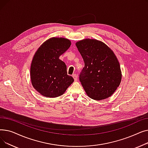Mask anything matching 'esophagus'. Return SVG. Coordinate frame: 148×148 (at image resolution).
Instances as JSON below:
<instances>
[{"instance_id":"1","label":"esophagus","mask_w":148,"mask_h":148,"mask_svg":"<svg viewBox=\"0 0 148 148\" xmlns=\"http://www.w3.org/2000/svg\"><path fill=\"white\" fill-rule=\"evenodd\" d=\"M73 77L74 78V80L75 82H77V79H78V77H77V75H76L75 74H73Z\"/></svg>"}]
</instances>
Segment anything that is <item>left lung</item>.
<instances>
[{
    "label": "left lung",
    "mask_w": 148,
    "mask_h": 148,
    "mask_svg": "<svg viewBox=\"0 0 148 148\" xmlns=\"http://www.w3.org/2000/svg\"><path fill=\"white\" fill-rule=\"evenodd\" d=\"M75 45L84 62L80 81L86 94L97 101L110 97L122 79L115 54L105 43L95 39H84Z\"/></svg>",
    "instance_id": "1"
}]
</instances>
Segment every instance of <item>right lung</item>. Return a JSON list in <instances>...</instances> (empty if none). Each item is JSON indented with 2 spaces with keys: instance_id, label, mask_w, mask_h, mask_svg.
<instances>
[{
  "instance_id": "add662e5",
  "label": "right lung",
  "mask_w": 148,
  "mask_h": 148,
  "mask_svg": "<svg viewBox=\"0 0 148 148\" xmlns=\"http://www.w3.org/2000/svg\"><path fill=\"white\" fill-rule=\"evenodd\" d=\"M71 44L65 38L53 37L35 52L30 66V80L34 89L42 96L58 97L73 83L74 79L67 74L65 64L59 59Z\"/></svg>"
}]
</instances>
